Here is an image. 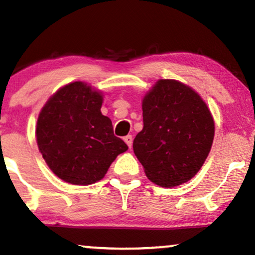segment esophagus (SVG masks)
I'll list each match as a JSON object with an SVG mask.
<instances>
[{"mask_svg": "<svg viewBox=\"0 0 255 255\" xmlns=\"http://www.w3.org/2000/svg\"><path fill=\"white\" fill-rule=\"evenodd\" d=\"M124 141L127 142V145L128 146V148L132 147V141H133V139H132V135L128 134L127 137H124Z\"/></svg>", "mask_w": 255, "mask_h": 255, "instance_id": "1", "label": "esophagus"}]
</instances>
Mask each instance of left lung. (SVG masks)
<instances>
[{
  "label": "left lung",
  "mask_w": 255,
  "mask_h": 255,
  "mask_svg": "<svg viewBox=\"0 0 255 255\" xmlns=\"http://www.w3.org/2000/svg\"><path fill=\"white\" fill-rule=\"evenodd\" d=\"M144 128L133 152L146 176L172 188L196 175L210 153L215 122L207 103L189 86L170 79L155 82L142 99Z\"/></svg>",
  "instance_id": "obj_1"
}]
</instances>
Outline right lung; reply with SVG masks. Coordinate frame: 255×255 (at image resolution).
Instances as JSON below:
<instances>
[{
    "mask_svg": "<svg viewBox=\"0 0 255 255\" xmlns=\"http://www.w3.org/2000/svg\"><path fill=\"white\" fill-rule=\"evenodd\" d=\"M103 94L88 83L61 87L40 110L36 125L39 152L65 182L88 186L102 180L128 145L114 134L109 117L101 113Z\"/></svg>",
    "mask_w": 255,
    "mask_h": 255,
    "instance_id": "obj_1",
    "label": "right lung"
}]
</instances>
